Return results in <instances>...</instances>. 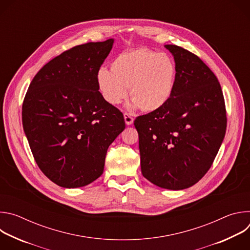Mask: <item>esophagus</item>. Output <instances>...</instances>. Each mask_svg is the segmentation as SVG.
<instances>
[{"label":"esophagus","instance_id":"obj_1","mask_svg":"<svg viewBox=\"0 0 250 250\" xmlns=\"http://www.w3.org/2000/svg\"><path fill=\"white\" fill-rule=\"evenodd\" d=\"M124 118H125V124H126L127 125H131L133 124V118H132L129 114L125 113V114H124Z\"/></svg>","mask_w":250,"mask_h":250}]
</instances>
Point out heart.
I'll use <instances>...</instances> for the list:
<instances>
[{
	"label": "heart",
	"mask_w": 250,
	"mask_h": 250,
	"mask_svg": "<svg viewBox=\"0 0 250 250\" xmlns=\"http://www.w3.org/2000/svg\"><path fill=\"white\" fill-rule=\"evenodd\" d=\"M176 74V64L168 54L140 48L118 54L112 69H98L96 80L103 99L111 105L125 100L129 89L131 109L154 112L170 101Z\"/></svg>",
	"instance_id": "1"
}]
</instances>
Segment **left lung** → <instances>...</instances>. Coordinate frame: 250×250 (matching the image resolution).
Returning <instances> with one entry per match:
<instances>
[{"instance_id": "1", "label": "left lung", "mask_w": 250, "mask_h": 250, "mask_svg": "<svg viewBox=\"0 0 250 250\" xmlns=\"http://www.w3.org/2000/svg\"><path fill=\"white\" fill-rule=\"evenodd\" d=\"M177 68L173 95L163 108L135 119L141 173L154 185L183 190L208 172L223 144L227 113L221 85L195 54L164 45Z\"/></svg>"}]
</instances>
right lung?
<instances>
[{"label":"right lung","instance_id":"right-lung-1","mask_svg":"<svg viewBox=\"0 0 250 250\" xmlns=\"http://www.w3.org/2000/svg\"><path fill=\"white\" fill-rule=\"evenodd\" d=\"M114 39L75 46L45 64L22 104V126L35 162L63 188L103 174L106 150L125 128L123 114L99 92L97 71Z\"/></svg>","mask_w":250,"mask_h":250}]
</instances>
